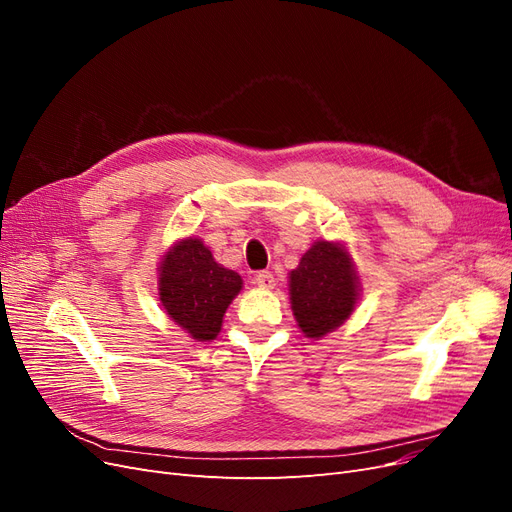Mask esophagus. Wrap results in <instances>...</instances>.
I'll return each mask as SVG.
<instances>
[{"label": "esophagus", "instance_id": "1", "mask_svg": "<svg viewBox=\"0 0 512 512\" xmlns=\"http://www.w3.org/2000/svg\"><path fill=\"white\" fill-rule=\"evenodd\" d=\"M254 284L260 288H273L275 286V277L271 271H258L254 275Z\"/></svg>", "mask_w": 512, "mask_h": 512}]
</instances>
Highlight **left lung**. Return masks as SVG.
<instances>
[{"label":"left lung","instance_id":"obj_1","mask_svg":"<svg viewBox=\"0 0 512 512\" xmlns=\"http://www.w3.org/2000/svg\"><path fill=\"white\" fill-rule=\"evenodd\" d=\"M356 275L342 245L318 241L290 271V303L294 318L307 337H322L337 329L354 309Z\"/></svg>","mask_w":512,"mask_h":512}]
</instances>
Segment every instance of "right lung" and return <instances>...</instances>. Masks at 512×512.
<instances>
[{
  "label": "right lung",
  "instance_id": "obj_1",
  "mask_svg": "<svg viewBox=\"0 0 512 512\" xmlns=\"http://www.w3.org/2000/svg\"><path fill=\"white\" fill-rule=\"evenodd\" d=\"M241 284V275L220 267L198 239L179 241L160 265V301L166 314L198 342L220 333L226 307Z\"/></svg>",
  "mask_w": 512,
  "mask_h": 512
}]
</instances>
